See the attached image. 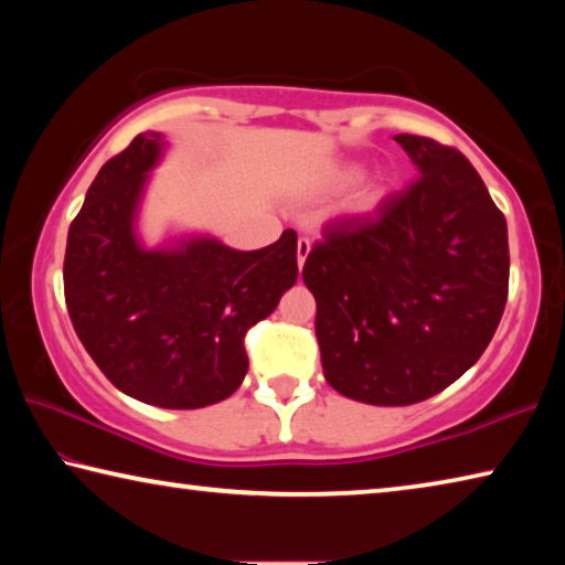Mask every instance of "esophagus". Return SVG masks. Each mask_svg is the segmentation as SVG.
Returning <instances> with one entry per match:
<instances>
[{"label":"esophagus","mask_w":565,"mask_h":565,"mask_svg":"<svg viewBox=\"0 0 565 565\" xmlns=\"http://www.w3.org/2000/svg\"><path fill=\"white\" fill-rule=\"evenodd\" d=\"M309 252H311L309 238H299V242H296V262H299V269H303L306 259H309Z\"/></svg>","instance_id":"1"}]
</instances>
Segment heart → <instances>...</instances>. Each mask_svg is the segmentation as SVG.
Wrapping results in <instances>:
<instances>
[{
  "instance_id": "obj_1",
  "label": "heart",
  "mask_w": 565,
  "mask_h": 565,
  "mask_svg": "<svg viewBox=\"0 0 565 565\" xmlns=\"http://www.w3.org/2000/svg\"><path fill=\"white\" fill-rule=\"evenodd\" d=\"M363 177V167L361 164H353V161H347V164H339L327 171V177L321 179L319 189L321 191H343L349 189L351 184H356V181ZM388 194V184L384 179H371L366 184H361L356 191H353V196L349 199L347 204V214L351 216H369L374 214L376 209L381 206Z\"/></svg>"
}]
</instances>
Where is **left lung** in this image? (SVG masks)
Segmentation results:
<instances>
[{"mask_svg":"<svg viewBox=\"0 0 565 565\" xmlns=\"http://www.w3.org/2000/svg\"><path fill=\"white\" fill-rule=\"evenodd\" d=\"M418 179L376 216L323 228L303 264L329 386L371 406H408L461 379L509 299V228L461 151L394 137Z\"/></svg>","mask_w":565,"mask_h":565,"instance_id":"left-lung-1","label":"left lung"}]
</instances>
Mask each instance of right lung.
Returning a JSON list of instances; mask_svg holds the SVG:
<instances>
[{"label": "right lung", "instance_id": "obj_1", "mask_svg": "<svg viewBox=\"0 0 565 565\" xmlns=\"http://www.w3.org/2000/svg\"><path fill=\"white\" fill-rule=\"evenodd\" d=\"M164 147L161 134H139L99 169L66 236L64 299L76 337L121 394L204 408L242 386L246 331L296 284V234L286 228L256 252L199 234L145 246L139 206Z\"/></svg>", "mask_w": 565, "mask_h": 565}]
</instances>
